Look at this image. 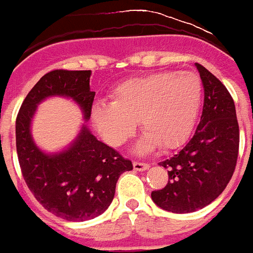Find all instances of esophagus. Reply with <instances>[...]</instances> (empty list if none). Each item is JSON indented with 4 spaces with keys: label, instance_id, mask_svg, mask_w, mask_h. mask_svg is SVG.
<instances>
[{
    "label": "esophagus",
    "instance_id": "obj_1",
    "mask_svg": "<svg viewBox=\"0 0 253 253\" xmlns=\"http://www.w3.org/2000/svg\"><path fill=\"white\" fill-rule=\"evenodd\" d=\"M133 167L135 171H146L149 169V165L143 162H133Z\"/></svg>",
    "mask_w": 253,
    "mask_h": 253
}]
</instances>
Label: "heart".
<instances>
[{"instance_id":"obj_1","label":"heart","mask_w":253,"mask_h":253,"mask_svg":"<svg viewBox=\"0 0 253 253\" xmlns=\"http://www.w3.org/2000/svg\"><path fill=\"white\" fill-rule=\"evenodd\" d=\"M110 102H96L91 119L102 139L118 147L133 135L137 119L143 129L134 147L147 154L184 144L195 126L203 84L193 72H157L125 80L110 92Z\"/></svg>"}]
</instances>
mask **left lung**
<instances>
[{"label": "left lung", "mask_w": 253, "mask_h": 253, "mask_svg": "<svg viewBox=\"0 0 253 253\" xmlns=\"http://www.w3.org/2000/svg\"><path fill=\"white\" fill-rule=\"evenodd\" d=\"M195 67L204 86L200 123L184 148L160 162L169 169V182L151 195L157 207L178 214L203 209L223 193L236 169L240 146L232 96L205 67Z\"/></svg>", "instance_id": "1"}]
</instances>
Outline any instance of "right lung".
<instances>
[{"label": "right lung", "instance_id": "obj_1", "mask_svg": "<svg viewBox=\"0 0 253 253\" xmlns=\"http://www.w3.org/2000/svg\"><path fill=\"white\" fill-rule=\"evenodd\" d=\"M90 77L91 71L46 73L28 93L16 119V151L26 185L48 211L69 222L101 215L113 202L120 175L133 169L130 161L97 140L86 125L95 97ZM57 95L72 99L85 123L68 147L48 154L35 143L31 123L37 105Z\"/></svg>", "mask_w": 253, "mask_h": 253}]
</instances>
